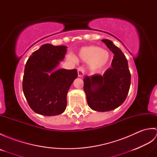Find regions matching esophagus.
I'll list each match as a JSON object with an SVG mask.
<instances>
[{"instance_id":"34e87169","label":"esophagus","mask_w":157,"mask_h":157,"mask_svg":"<svg viewBox=\"0 0 157 157\" xmlns=\"http://www.w3.org/2000/svg\"><path fill=\"white\" fill-rule=\"evenodd\" d=\"M85 72V69L83 67H79L78 69V74L79 77H82L84 74Z\"/></svg>"}]
</instances>
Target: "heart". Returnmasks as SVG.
<instances>
[{"label":"heart","mask_w":157,"mask_h":157,"mask_svg":"<svg viewBox=\"0 0 157 157\" xmlns=\"http://www.w3.org/2000/svg\"><path fill=\"white\" fill-rule=\"evenodd\" d=\"M80 59L85 62L90 63V66L92 69L96 70L105 67L109 63L110 60V55L108 51L102 50L98 46H88L84 47L79 52ZM70 58L75 60L73 56Z\"/></svg>","instance_id":"1"}]
</instances>
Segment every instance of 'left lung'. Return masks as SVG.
<instances>
[{
  "label": "left lung",
  "mask_w": 157,
  "mask_h": 157,
  "mask_svg": "<svg viewBox=\"0 0 157 157\" xmlns=\"http://www.w3.org/2000/svg\"><path fill=\"white\" fill-rule=\"evenodd\" d=\"M102 41L114 54L111 67L102 76H86L84 90L90 107L96 111L105 112L117 108L125 101L131 84V73L121 50L109 40Z\"/></svg>",
  "instance_id": "8db88e82"
}]
</instances>
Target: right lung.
Returning a JSON list of instances; mask_svg holds the SVG:
<instances>
[{
	"label": "right lung",
	"mask_w": 157,
	"mask_h": 157,
	"mask_svg": "<svg viewBox=\"0 0 157 157\" xmlns=\"http://www.w3.org/2000/svg\"><path fill=\"white\" fill-rule=\"evenodd\" d=\"M67 46L42 45L26 62L23 91L35 113L46 116L61 114L67 106V94L78 77L76 69L53 71L63 61Z\"/></svg>",
	"instance_id": "add662e5"
}]
</instances>
